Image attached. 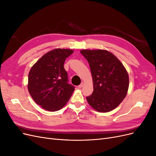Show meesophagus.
Wrapping results in <instances>:
<instances>
[{"mask_svg":"<svg viewBox=\"0 0 156 156\" xmlns=\"http://www.w3.org/2000/svg\"><path fill=\"white\" fill-rule=\"evenodd\" d=\"M83 85H84V83H81L78 86V88H82V87H83Z\"/></svg>","mask_w":156,"mask_h":156,"instance_id":"esophagus-1","label":"esophagus"}]
</instances>
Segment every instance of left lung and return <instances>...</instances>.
<instances>
[{
  "mask_svg": "<svg viewBox=\"0 0 156 156\" xmlns=\"http://www.w3.org/2000/svg\"><path fill=\"white\" fill-rule=\"evenodd\" d=\"M90 68L94 91L87 97L89 105L101 112H109L123 101L129 88V76L123 64L111 52L81 50Z\"/></svg>",
  "mask_w": 156,
  "mask_h": 156,
  "instance_id": "obj_1",
  "label": "left lung"
}]
</instances>
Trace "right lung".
Returning <instances> with one entry per match:
<instances>
[{
	"label": "right lung",
	"instance_id": "right-lung-1",
	"mask_svg": "<svg viewBox=\"0 0 156 156\" xmlns=\"http://www.w3.org/2000/svg\"><path fill=\"white\" fill-rule=\"evenodd\" d=\"M73 53L68 49H55L42 56L31 68L28 90L37 105L49 111H56L66 104L75 87L69 84L64 68L66 59Z\"/></svg>",
	"mask_w": 156,
	"mask_h": 156
}]
</instances>
